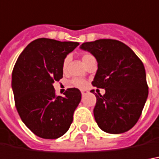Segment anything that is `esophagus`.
<instances>
[{"instance_id":"1","label":"esophagus","mask_w":159,"mask_h":159,"mask_svg":"<svg viewBox=\"0 0 159 159\" xmlns=\"http://www.w3.org/2000/svg\"><path fill=\"white\" fill-rule=\"evenodd\" d=\"M87 92H88L87 90H81V93H82V95H85Z\"/></svg>"}]
</instances>
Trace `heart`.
I'll use <instances>...</instances> for the list:
<instances>
[{
  "mask_svg": "<svg viewBox=\"0 0 159 159\" xmlns=\"http://www.w3.org/2000/svg\"><path fill=\"white\" fill-rule=\"evenodd\" d=\"M92 58H94V57L90 54H84V56L82 57V60L84 61V63L86 64L88 63L89 60H91ZM69 61H70V57H67L64 58V60L62 61V70L65 72L67 68H68V64H69ZM70 84L74 87H76V88H81L84 89L87 86V82L84 79H80V78H73L72 80H70Z\"/></svg>",
  "mask_w": 159,
  "mask_h": 159,
  "instance_id": "b5f03b06",
  "label": "heart"
}]
</instances>
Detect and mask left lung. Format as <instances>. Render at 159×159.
Returning <instances> with one entry per match:
<instances>
[{
  "mask_svg": "<svg viewBox=\"0 0 159 159\" xmlns=\"http://www.w3.org/2000/svg\"><path fill=\"white\" fill-rule=\"evenodd\" d=\"M81 48L98 61L92 85L105 89L103 96L96 94L94 116L99 128L111 134L129 130L139 121L149 92L143 62L131 48L117 40L84 43Z\"/></svg>",
  "mask_w": 159,
  "mask_h": 159,
  "instance_id": "8db88e82",
  "label": "left lung"
}]
</instances>
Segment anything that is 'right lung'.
Masks as SVG:
<instances>
[{"label": "right lung", "instance_id": "1", "mask_svg": "<svg viewBox=\"0 0 159 159\" xmlns=\"http://www.w3.org/2000/svg\"><path fill=\"white\" fill-rule=\"evenodd\" d=\"M79 43L39 38L18 57L12 72L15 104L20 119L36 136L56 139L67 132L82 98L76 88L57 96L53 86L62 78V61Z\"/></svg>", "mask_w": 159, "mask_h": 159}]
</instances>
